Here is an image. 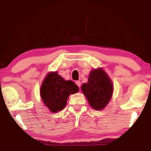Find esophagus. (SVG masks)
Wrapping results in <instances>:
<instances>
[{
	"label": "esophagus",
	"mask_w": 151,
	"mask_h": 151,
	"mask_svg": "<svg viewBox=\"0 0 151 151\" xmlns=\"http://www.w3.org/2000/svg\"><path fill=\"white\" fill-rule=\"evenodd\" d=\"M76 84H77V85L79 86V88H80V86H81V82L79 81H76Z\"/></svg>",
	"instance_id": "obj_1"
}]
</instances>
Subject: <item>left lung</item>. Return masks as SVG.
<instances>
[{
    "label": "left lung",
    "instance_id": "left-lung-1",
    "mask_svg": "<svg viewBox=\"0 0 151 151\" xmlns=\"http://www.w3.org/2000/svg\"><path fill=\"white\" fill-rule=\"evenodd\" d=\"M81 91L93 109L101 110L110 101L113 85L108 75L99 68L91 71L88 83L81 86Z\"/></svg>",
    "mask_w": 151,
    "mask_h": 151
}]
</instances>
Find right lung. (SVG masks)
Listing matches in <instances>:
<instances>
[{
    "label": "right lung",
    "mask_w": 151,
    "mask_h": 151,
    "mask_svg": "<svg viewBox=\"0 0 151 151\" xmlns=\"http://www.w3.org/2000/svg\"><path fill=\"white\" fill-rule=\"evenodd\" d=\"M79 91V87L72 81H66L58 74L50 72L46 76L40 88L41 97L52 112L65 108L71 93Z\"/></svg>",
    "instance_id": "add662e5"
}]
</instances>
